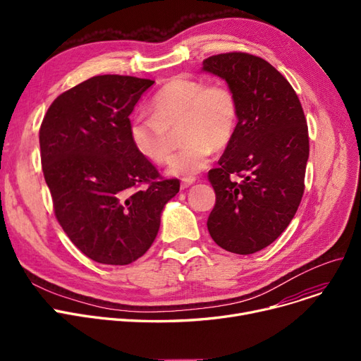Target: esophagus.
Listing matches in <instances>:
<instances>
[{"label": "esophagus", "mask_w": 361, "mask_h": 361, "mask_svg": "<svg viewBox=\"0 0 361 361\" xmlns=\"http://www.w3.org/2000/svg\"><path fill=\"white\" fill-rule=\"evenodd\" d=\"M195 181H196V177H184V178L181 180V188L184 190V188L190 187Z\"/></svg>", "instance_id": "obj_1"}]
</instances>
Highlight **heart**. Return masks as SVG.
I'll return each instance as SVG.
<instances>
[{"label": "heart", "mask_w": 361, "mask_h": 361, "mask_svg": "<svg viewBox=\"0 0 361 361\" xmlns=\"http://www.w3.org/2000/svg\"><path fill=\"white\" fill-rule=\"evenodd\" d=\"M237 120V99L230 87L181 78L154 94L150 116L133 117L130 139L145 159L164 164L173 150L171 128L180 124V137L185 143L171 159L168 171L174 176H192L209 164L212 147L219 150L231 142Z\"/></svg>", "instance_id": "1"}]
</instances>
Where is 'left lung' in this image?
Instances as JSON below:
<instances>
[{
  "label": "left lung",
  "instance_id": "obj_1",
  "mask_svg": "<svg viewBox=\"0 0 361 361\" xmlns=\"http://www.w3.org/2000/svg\"><path fill=\"white\" fill-rule=\"evenodd\" d=\"M203 70L225 79L238 106L234 136L207 174L216 196L207 230L224 250L252 255L283 233L305 193V111L288 80L260 56L218 54L203 60Z\"/></svg>",
  "mask_w": 361,
  "mask_h": 361
}]
</instances>
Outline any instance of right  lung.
Here are the masks:
<instances>
[{"label":"right lung","mask_w":361,"mask_h":361,"mask_svg":"<svg viewBox=\"0 0 361 361\" xmlns=\"http://www.w3.org/2000/svg\"><path fill=\"white\" fill-rule=\"evenodd\" d=\"M155 80L94 75L56 98L39 128L54 214L71 243L102 264H128L154 243L180 190L130 139V114Z\"/></svg>","instance_id":"obj_1"}]
</instances>
